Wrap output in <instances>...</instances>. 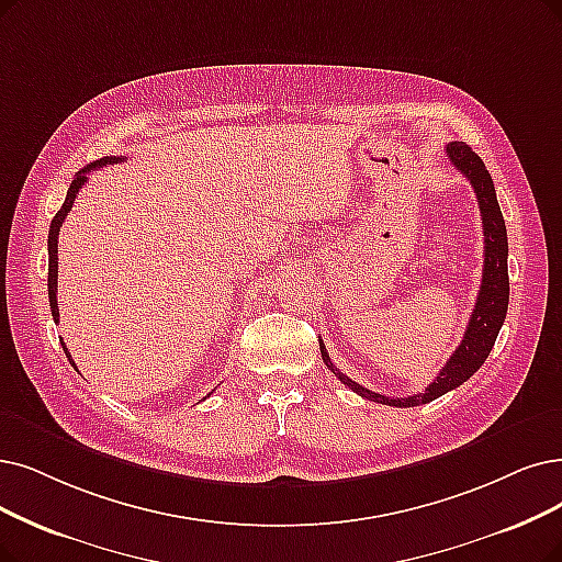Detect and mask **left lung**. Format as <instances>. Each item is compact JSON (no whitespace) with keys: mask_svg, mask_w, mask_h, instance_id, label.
I'll return each mask as SVG.
<instances>
[{"mask_svg":"<svg viewBox=\"0 0 562 562\" xmlns=\"http://www.w3.org/2000/svg\"><path fill=\"white\" fill-rule=\"evenodd\" d=\"M447 156H450L452 166L465 175V179L475 189L477 205L482 214V228H484V269H482V285L477 293V302L473 308V316L468 321L463 341L447 359V364L440 369L434 383L419 394L406 396V398H394L385 394H375L362 385H357L346 373H341L331 364V359L321 341V355L327 369L341 380L346 387L364 396L369 401L385 403V406L396 408H413L422 406V403H429L445 392H450L465 380L473 375L484 362L486 357L498 339V331L505 323L507 302H509V277H507V228L505 218L498 205L496 189H493V179L484 166L480 156L470 149L465 143H450L447 145Z\"/></svg>","mask_w":562,"mask_h":562,"instance_id":"8db88e82","label":"left lung"}]
</instances>
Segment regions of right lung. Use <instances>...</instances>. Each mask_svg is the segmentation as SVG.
I'll use <instances>...</instances> for the list:
<instances>
[{
	"instance_id": "obj_1",
	"label": "right lung",
	"mask_w": 562,
	"mask_h": 562,
	"mask_svg": "<svg viewBox=\"0 0 562 562\" xmlns=\"http://www.w3.org/2000/svg\"><path fill=\"white\" fill-rule=\"evenodd\" d=\"M120 161H124V159H120V156H105V159L94 161L92 166L82 168V170L74 177V182H71L69 191H66L64 205H61V210L55 214V218H53V223H50V231H48V297H50V311H53V321H55V323H59V306H57V237H59L61 223H64L66 214L71 212L74 200H76L78 191L87 184V175L92 172V170H97V168L112 166V164H120ZM59 341H61V339H59ZM61 348H64L66 357H69V362L74 364V359H71V355H69V348L64 346V341H61ZM74 367H76V364H74Z\"/></svg>"
}]
</instances>
